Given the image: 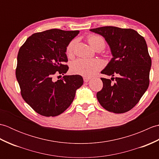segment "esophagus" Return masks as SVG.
Here are the masks:
<instances>
[{"mask_svg": "<svg viewBox=\"0 0 159 159\" xmlns=\"http://www.w3.org/2000/svg\"><path fill=\"white\" fill-rule=\"evenodd\" d=\"M83 80H84V81H85V83H87V82H88L89 80H90V78H89V77H83Z\"/></svg>", "mask_w": 159, "mask_h": 159, "instance_id": "obj_1", "label": "esophagus"}]
</instances>
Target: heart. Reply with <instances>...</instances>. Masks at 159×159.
<instances>
[{
  "label": "heart",
  "mask_w": 159,
  "mask_h": 159,
  "mask_svg": "<svg viewBox=\"0 0 159 159\" xmlns=\"http://www.w3.org/2000/svg\"><path fill=\"white\" fill-rule=\"evenodd\" d=\"M87 40L91 46L95 49L102 50L105 46V42L102 38L96 35H89ZM76 41L75 39L71 41L66 48L67 55H73L74 46ZM104 66L102 61L98 59H85L80 58L74 61L71 64L70 70L74 74L80 75L85 77H90L101 70Z\"/></svg>",
  "instance_id": "obj_1"
}]
</instances>
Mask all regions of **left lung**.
<instances>
[{
    "label": "left lung",
    "instance_id": "left-lung-1",
    "mask_svg": "<svg viewBox=\"0 0 159 159\" xmlns=\"http://www.w3.org/2000/svg\"><path fill=\"white\" fill-rule=\"evenodd\" d=\"M90 31L104 37L113 55L101 73L111 76V80L116 76L114 83L101 78L103 87L97 99L108 111L126 113L139 102L149 86L152 60L146 40L131 29L107 26Z\"/></svg>",
    "mask_w": 159,
    "mask_h": 159
}]
</instances>
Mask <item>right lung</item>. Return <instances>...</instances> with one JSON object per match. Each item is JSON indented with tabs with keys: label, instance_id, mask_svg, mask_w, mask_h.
<instances>
[{
	"label": "right lung",
	"instance_id": "right-lung-1",
	"mask_svg": "<svg viewBox=\"0 0 159 159\" xmlns=\"http://www.w3.org/2000/svg\"><path fill=\"white\" fill-rule=\"evenodd\" d=\"M79 33L47 30L33 34L20 47L16 70L20 92L25 102L41 116L55 117L63 113L72 104L76 89L83 85L80 75L54 79L55 74L64 75L68 70L66 48Z\"/></svg>",
	"mask_w": 159,
	"mask_h": 159
}]
</instances>
